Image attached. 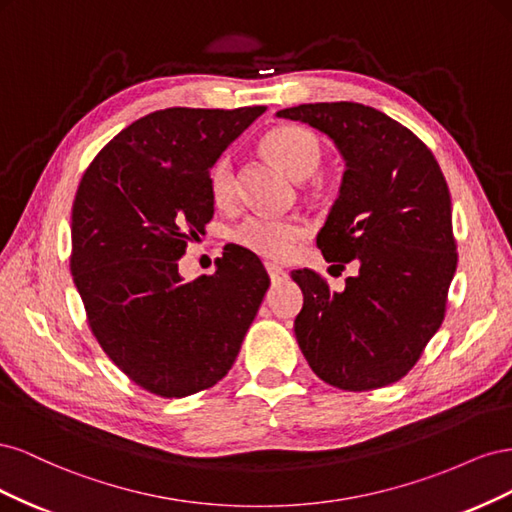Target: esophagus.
I'll use <instances>...</instances> for the list:
<instances>
[{"mask_svg":"<svg viewBox=\"0 0 512 512\" xmlns=\"http://www.w3.org/2000/svg\"><path fill=\"white\" fill-rule=\"evenodd\" d=\"M267 273H269L273 284H280V282H284L286 277H288V273L280 265H273V262H267Z\"/></svg>","mask_w":512,"mask_h":512,"instance_id":"1","label":"esophagus"}]
</instances>
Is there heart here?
Wrapping results in <instances>:
<instances>
[{
    "label": "heart",
    "instance_id": "heart-1",
    "mask_svg": "<svg viewBox=\"0 0 512 512\" xmlns=\"http://www.w3.org/2000/svg\"><path fill=\"white\" fill-rule=\"evenodd\" d=\"M262 151L297 181L314 177L324 156L320 138L312 130L292 126V123L275 128L262 138ZM207 185L215 207L228 209L237 203L239 181L232 153H222L211 164ZM305 237L307 226L303 222L292 218H271V215H250L232 230V241L243 250L267 260H288L299 250Z\"/></svg>",
    "mask_w": 512,
    "mask_h": 512
}]
</instances>
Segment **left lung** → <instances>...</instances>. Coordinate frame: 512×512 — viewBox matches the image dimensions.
Returning <instances> with one entry per match:
<instances>
[{"label":"left lung","instance_id":"1","mask_svg":"<svg viewBox=\"0 0 512 512\" xmlns=\"http://www.w3.org/2000/svg\"><path fill=\"white\" fill-rule=\"evenodd\" d=\"M277 117L309 123L342 151V190L316 243L327 262H359L342 292L312 269L292 271L299 348L335 389H382L416 365L446 314L457 269L446 179L421 138L371 106L299 104Z\"/></svg>","mask_w":512,"mask_h":512}]
</instances>
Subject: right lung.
<instances>
[{
    "mask_svg": "<svg viewBox=\"0 0 512 512\" xmlns=\"http://www.w3.org/2000/svg\"><path fill=\"white\" fill-rule=\"evenodd\" d=\"M265 106L149 113L91 160L72 205L70 271L100 348L143 391L218 384L269 288L256 254L224 247L218 271L183 282L179 258L213 218L207 175Z\"/></svg>",
    "mask_w": 512,
    "mask_h": 512,
    "instance_id": "obj_1",
    "label": "right lung"
}]
</instances>
